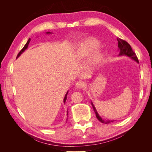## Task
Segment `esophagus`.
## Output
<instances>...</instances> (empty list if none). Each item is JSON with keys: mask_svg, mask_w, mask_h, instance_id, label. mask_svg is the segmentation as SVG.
Returning a JSON list of instances; mask_svg holds the SVG:
<instances>
[{"mask_svg": "<svg viewBox=\"0 0 152 152\" xmlns=\"http://www.w3.org/2000/svg\"><path fill=\"white\" fill-rule=\"evenodd\" d=\"M75 86L77 89H82L84 88V87H85V84L84 82L82 81H79L77 82L76 84H75Z\"/></svg>", "mask_w": 152, "mask_h": 152, "instance_id": "1", "label": "esophagus"}]
</instances>
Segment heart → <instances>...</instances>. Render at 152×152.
<instances>
[{
  "mask_svg": "<svg viewBox=\"0 0 152 152\" xmlns=\"http://www.w3.org/2000/svg\"><path fill=\"white\" fill-rule=\"evenodd\" d=\"M99 42L94 39L87 40L86 42L82 44L79 47V49H78V54L80 58L88 57L97 48ZM102 57L103 54L102 52L99 51V50H95L94 54L92 55L91 64V65H96V64L101 61Z\"/></svg>",
  "mask_w": 152,
  "mask_h": 152,
  "instance_id": "obj_1",
  "label": "heart"
}]
</instances>
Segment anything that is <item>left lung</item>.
<instances>
[{
  "label": "left lung",
  "mask_w": 152,
  "mask_h": 152,
  "mask_svg": "<svg viewBox=\"0 0 152 152\" xmlns=\"http://www.w3.org/2000/svg\"><path fill=\"white\" fill-rule=\"evenodd\" d=\"M117 41H118V50H120V53H119L118 56H124V55H125V56H127L128 57L131 58V59H134V61H136V62L138 63V59H137L136 53L133 51L131 45H129L128 42H127L126 41L120 38H117ZM92 106H93V108L94 111L96 113V116L97 117V118L98 120L102 123H104V124H108L112 122H113V121H104V119H103L102 117H101L99 114L97 112V110L95 108V107L94 106L93 103L91 102Z\"/></svg>",
  "instance_id": "obj_1"
}]
</instances>
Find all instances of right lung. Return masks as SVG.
I'll return each instance as SVG.
<instances>
[{
	"label": "right lung",
	"instance_id": "add662e5",
	"mask_svg": "<svg viewBox=\"0 0 152 152\" xmlns=\"http://www.w3.org/2000/svg\"><path fill=\"white\" fill-rule=\"evenodd\" d=\"M46 34H51V33H50V32H47ZM30 40H31V39L29 38V39L28 40V41H27V42H26V44L25 45V46L23 47V49L20 50V53H18V54L17 55V57H16V58H18V57H19V56H20V55H21L23 53L27 48H28V44H29V43H30ZM68 91L67 93H66V95H65V98H64V101H63L64 103H65V102H66V96H67V94H68ZM67 115H68V112H67Z\"/></svg>",
	"mask_w": 152,
	"mask_h": 152
}]
</instances>
